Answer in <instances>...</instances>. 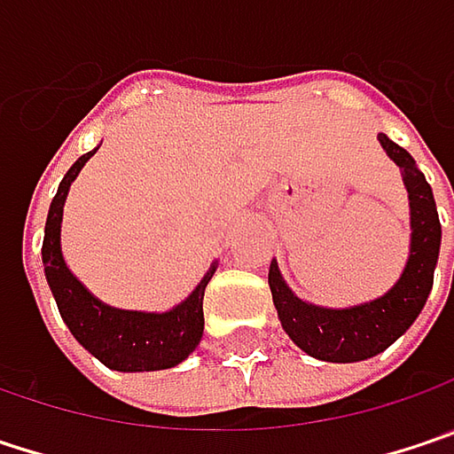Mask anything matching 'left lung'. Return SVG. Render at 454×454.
<instances>
[{"label":"left lung","instance_id":"8db88e82","mask_svg":"<svg viewBox=\"0 0 454 454\" xmlns=\"http://www.w3.org/2000/svg\"><path fill=\"white\" fill-rule=\"evenodd\" d=\"M387 157L401 168L411 204V255L390 292L354 308H320L300 300L271 261L269 286L281 328L305 354L323 362H362L385 351L413 325L434 284L442 224L432 185L416 168V160L385 134L377 137Z\"/></svg>","mask_w":454,"mask_h":454}]
</instances>
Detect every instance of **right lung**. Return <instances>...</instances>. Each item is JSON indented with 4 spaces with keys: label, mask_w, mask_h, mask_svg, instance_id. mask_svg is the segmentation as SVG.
<instances>
[{
    "label": "right lung",
    "mask_w": 454,
    "mask_h": 454,
    "mask_svg": "<svg viewBox=\"0 0 454 454\" xmlns=\"http://www.w3.org/2000/svg\"><path fill=\"white\" fill-rule=\"evenodd\" d=\"M98 152V146L69 168V173L59 183V191L51 201L46 235H43V271L53 300L72 336L100 359L106 367L118 372H154L170 370L180 364L204 336V289L216 271L211 263L199 286L168 312H139V309H118L100 302L77 276L67 269L61 253V216L67 193L74 178L80 176L84 162Z\"/></svg>",
    "instance_id": "1"
}]
</instances>
